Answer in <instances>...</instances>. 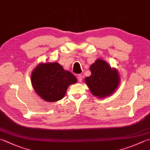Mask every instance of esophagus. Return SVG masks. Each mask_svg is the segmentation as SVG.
<instances>
[{"mask_svg":"<svg viewBox=\"0 0 150 150\" xmlns=\"http://www.w3.org/2000/svg\"><path fill=\"white\" fill-rule=\"evenodd\" d=\"M77 78H78V80L79 82H81V81H82V78H83V76L81 74H78L77 76Z\"/></svg>","mask_w":150,"mask_h":150,"instance_id":"1","label":"esophagus"}]
</instances>
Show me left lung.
I'll use <instances>...</instances> for the list:
<instances>
[{
    "instance_id": "8db88e82",
    "label": "left lung",
    "mask_w": 150,
    "mask_h": 150,
    "mask_svg": "<svg viewBox=\"0 0 150 150\" xmlns=\"http://www.w3.org/2000/svg\"><path fill=\"white\" fill-rule=\"evenodd\" d=\"M91 74L85 78L86 84L93 95L106 97L114 93L120 83V76L116 69H112L108 63L97 59L90 67Z\"/></svg>"
}]
</instances>
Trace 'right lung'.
Returning a JSON list of instances; mask_svg holds the SVG:
<instances>
[{
    "instance_id": "add662e5",
    "label": "right lung",
    "mask_w": 150,
    "mask_h": 150,
    "mask_svg": "<svg viewBox=\"0 0 150 150\" xmlns=\"http://www.w3.org/2000/svg\"><path fill=\"white\" fill-rule=\"evenodd\" d=\"M77 80L71 72L57 63H41L33 70L31 83L36 93L47 102L62 99L70 84Z\"/></svg>"
}]
</instances>
